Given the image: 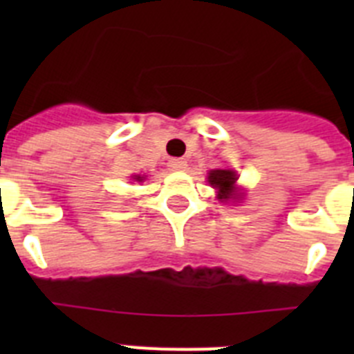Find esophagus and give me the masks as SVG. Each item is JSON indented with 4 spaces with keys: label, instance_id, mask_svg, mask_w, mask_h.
<instances>
[{
    "label": "esophagus",
    "instance_id": "1",
    "mask_svg": "<svg viewBox=\"0 0 354 354\" xmlns=\"http://www.w3.org/2000/svg\"><path fill=\"white\" fill-rule=\"evenodd\" d=\"M168 167H170V170H174V171H183V170H186L187 162L184 161V159H170Z\"/></svg>",
    "mask_w": 354,
    "mask_h": 354
}]
</instances>
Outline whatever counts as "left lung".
<instances>
[{
    "mask_svg": "<svg viewBox=\"0 0 354 354\" xmlns=\"http://www.w3.org/2000/svg\"><path fill=\"white\" fill-rule=\"evenodd\" d=\"M207 180L214 189H218V196L216 198L221 202H228V200H237L243 196V193H237L236 180L237 174L234 170H211L207 175Z\"/></svg>",
    "mask_w": 354,
    "mask_h": 354,
    "instance_id": "left-lung-1",
    "label": "left lung"
}]
</instances>
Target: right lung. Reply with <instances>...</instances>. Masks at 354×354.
I'll return each mask as SVG.
<instances>
[{
	"label": "right lung",
	"instance_id": "1",
	"mask_svg": "<svg viewBox=\"0 0 354 354\" xmlns=\"http://www.w3.org/2000/svg\"><path fill=\"white\" fill-rule=\"evenodd\" d=\"M133 179H134V180H138V183H142V180L145 179V177H142V175H133Z\"/></svg>",
	"mask_w": 354,
	"mask_h": 354
}]
</instances>
